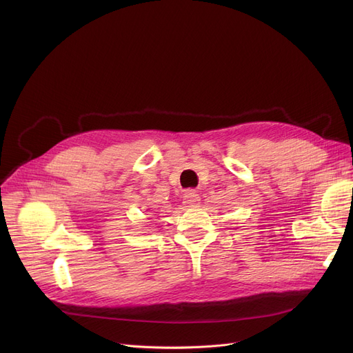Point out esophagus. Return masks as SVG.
Masks as SVG:
<instances>
[{"label":"esophagus","instance_id":"obj_1","mask_svg":"<svg viewBox=\"0 0 353 353\" xmlns=\"http://www.w3.org/2000/svg\"><path fill=\"white\" fill-rule=\"evenodd\" d=\"M183 203L187 205V207H194L200 203V197L199 194L194 192V190H187L183 196Z\"/></svg>","mask_w":353,"mask_h":353}]
</instances>
